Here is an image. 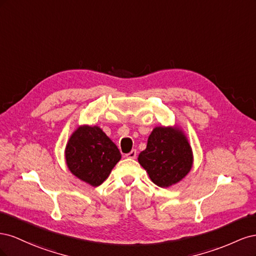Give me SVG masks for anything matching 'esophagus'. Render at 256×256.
Masks as SVG:
<instances>
[{
  "label": "esophagus",
  "mask_w": 256,
  "mask_h": 256,
  "mask_svg": "<svg viewBox=\"0 0 256 256\" xmlns=\"http://www.w3.org/2000/svg\"><path fill=\"white\" fill-rule=\"evenodd\" d=\"M136 157V150H132L130 152L126 154V158H129V159H134Z\"/></svg>",
  "instance_id": "esophagus-1"
}]
</instances>
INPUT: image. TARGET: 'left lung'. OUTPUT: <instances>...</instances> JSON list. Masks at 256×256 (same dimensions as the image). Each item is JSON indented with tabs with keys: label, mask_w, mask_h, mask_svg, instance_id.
Returning a JSON list of instances; mask_svg holds the SVG:
<instances>
[{
	"label": "left lung",
	"mask_w": 256,
	"mask_h": 256,
	"mask_svg": "<svg viewBox=\"0 0 256 256\" xmlns=\"http://www.w3.org/2000/svg\"><path fill=\"white\" fill-rule=\"evenodd\" d=\"M138 160L154 184L168 188L190 172L193 154L180 128L156 127L148 136L146 150L138 154Z\"/></svg>",
	"instance_id": "1"
}]
</instances>
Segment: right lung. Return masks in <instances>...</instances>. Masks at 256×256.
I'll return each instance as SVG.
<instances>
[{
	"instance_id": "obj_1",
	"label": "right lung",
	"mask_w": 256,
	"mask_h": 256,
	"mask_svg": "<svg viewBox=\"0 0 256 256\" xmlns=\"http://www.w3.org/2000/svg\"><path fill=\"white\" fill-rule=\"evenodd\" d=\"M120 158L118 146L98 126H80L65 150L69 171L92 187L106 180Z\"/></svg>"
}]
</instances>
